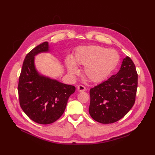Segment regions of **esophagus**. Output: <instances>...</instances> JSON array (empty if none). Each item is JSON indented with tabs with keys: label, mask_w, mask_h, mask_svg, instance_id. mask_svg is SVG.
I'll return each mask as SVG.
<instances>
[{
	"label": "esophagus",
	"mask_w": 155,
	"mask_h": 155,
	"mask_svg": "<svg viewBox=\"0 0 155 155\" xmlns=\"http://www.w3.org/2000/svg\"><path fill=\"white\" fill-rule=\"evenodd\" d=\"M77 90L79 92H84L86 91V88L83 86V85H78L77 87Z\"/></svg>",
	"instance_id": "34e87169"
}]
</instances>
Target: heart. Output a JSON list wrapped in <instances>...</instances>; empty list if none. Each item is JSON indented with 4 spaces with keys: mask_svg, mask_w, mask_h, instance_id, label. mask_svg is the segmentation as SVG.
<instances>
[{
    "mask_svg": "<svg viewBox=\"0 0 155 155\" xmlns=\"http://www.w3.org/2000/svg\"><path fill=\"white\" fill-rule=\"evenodd\" d=\"M119 61L120 56L114 49L98 45L84 46L78 47L72 57L67 58L66 66L71 76L79 72L77 66H84V77L91 83H100L111 74Z\"/></svg>",
    "mask_w": 155,
    "mask_h": 155,
    "instance_id": "1",
    "label": "heart"
}]
</instances>
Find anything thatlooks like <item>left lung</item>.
I'll list each match as a JSON object with an SVG mask.
<instances>
[{"mask_svg":"<svg viewBox=\"0 0 155 155\" xmlns=\"http://www.w3.org/2000/svg\"><path fill=\"white\" fill-rule=\"evenodd\" d=\"M137 84L135 65L126 57L116 74L90 90L91 117L103 124L119 120L134 104Z\"/></svg>","mask_w":155,"mask_h":155,"instance_id":"8db88e82","label":"left lung"}]
</instances>
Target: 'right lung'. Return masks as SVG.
I'll return each mask as SVG.
<instances>
[{
    "label": "right lung",
    "instance_id": "1",
    "mask_svg": "<svg viewBox=\"0 0 155 155\" xmlns=\"http://www.w3.org/2000/svg\"><path fill=\"white\" fill-rule=\"evenodd\" d=\"M48 42L38 45L28 52L23 62L18 92L21 107L32 120L48 124L60 118L75 87L39 73L35 56L50 52Z\"/></svg>",
    "mask_w": 155,
    "mask_h": 155
}]
</instances>
